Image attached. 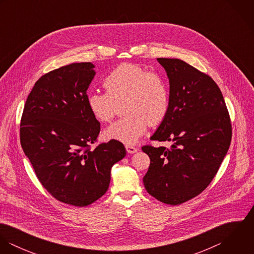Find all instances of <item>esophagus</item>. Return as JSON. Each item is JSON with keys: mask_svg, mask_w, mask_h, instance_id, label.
<instances>
[{"mask_svg": "<svg viewBox=\"0 0 254 254\" xmlns=\"http://www.w3.org/2000/svg\"><path fill=\"white\" fill-rule=\"evenodd\" d=\"M125 147H126L127 152H129V153H135V152H137V150H138V148L135 147L134 145H127Z\"/></svg>", "mask_w": 254, "mask_h": 254, "instance_id": "1", "label": "esophagus"}]
</instances>
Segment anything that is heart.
I'll list each match as a JSON object with an SVG mask.
<instances>
[{
    "label": "heart",
    "mask_w": 254,
    "mask_h": 254,
    "mask_svg": "<svg viewBox=\"0 0 254 254\" xmlns=\"http://www.w3.org/2000/svg\"><path fill=\"white\" fill-rule=\"evenodd\" d=\"M107 92H91L87 105L99 121L109 123L121 105L127 114L105 131L109 140L134 145L150 125L160 124L167 115L170 93L166 79L136 64H122L104 80Z\"/></svg>",
    "instance_id": "b5f03b06"
}]
</instances>
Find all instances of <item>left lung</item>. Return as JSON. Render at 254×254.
<instances>
[{"label": "left lung", "instance_id": "left-lung-1", "mask_svg": "<svg viewBox=\"0 0 254 254\" xmlns=\"http://www.w3.org/2000/svg\"><path fill=\"white\" fill-rule=\"evenodd\" d=\"M167 73L170 106L150 140L174 142L142 147L150 158L143 179L159 201L177 205L198 195L211 183L232 139L230 115L214 80L179 59H157Z\"/></svg>", "mask_w": 254, "mask_h": 254}]
</instances>
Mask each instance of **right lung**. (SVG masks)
Segmentation results:
<instances>
[{"label": "right lung", "mask_w": 254, "mask_h": 254, "mask_svg": "<svg viewBox=\"0 0 254 254\" xmlns=\"http://www.w3.org/2000/svg\"><path fill=\"white\" fill-rule=\"evenodd\" d=\"M94 68L71 64L43 75L20 122V144L39 181L58 200L79 207L107 192L111 167L126 155L116 140L91 148L101 130L87 105Z\"/></svg>", "instance_id": "obj_1"}]
</instances>
